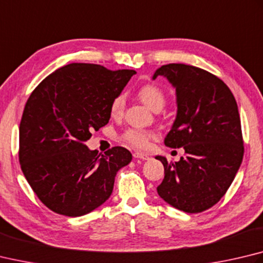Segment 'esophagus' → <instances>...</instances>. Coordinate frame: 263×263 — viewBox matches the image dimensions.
<instances>
[{"mask_svg": "<svg viewBox=\"0 0 263 263\" xmlns=\"http://www.w3.org/2000/svg\"><path fill=\"white\" fill-rule=\"evenodd\" d=\"M133 157H136V159H141V160H148V159H149V156H148L146 153H141V152H135V153H133Z\"/></svg>", "mask_w": 263, "mask_h": 263, "instance_id": "1", "label": "esophagus"}]
</instances>
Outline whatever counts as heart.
Instances as JSON below:
<instances>
[{
    "label": "heart",
    "instance_id": "b5f03b06",
    "mask_svg": "<svg viewBox=\"0 0 263 263\" xmlns=\"http://www.w3.org/2000/svg\"><path fill=\"white\" fill-rule=\"evenodd\" d=\"M138 98L142 103L154 111H160L163 109L166 102L165 93L159 86L153 84H146L140 86L137 90ZM125 108V97L118 94L112 99L110 103V114L112 116L122 115ZM156 137V133L152 130H146L142 127H128L122 133V139L137 148H145L152 139Z\"/></svg>",
    "mask_w": 263,
    "mask_h": 263
}]
</instances>
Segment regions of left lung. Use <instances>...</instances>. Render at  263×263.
<instances>
[{"instance_id": "8db88e82", "label": "left lung", "mask_w": 263, "mask_h": 263, "mask_svg": "<svg viewBox=\"0 0 263 263\" xmlns=\"http://www.w3.org/2000/svg\"><path fill=\"white\" fill-rule=\"evenodd\" d=\"M176 87L177 117L164 144L183 147L185 156L164 166L157 193L185 213L216 204L235 179L244 156L240 116L230 88L216 76L193 65L171 63L155 71Z\"/></svg>"}]
</instances>
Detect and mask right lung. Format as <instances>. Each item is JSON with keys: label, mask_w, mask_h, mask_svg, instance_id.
<instances>
[{"label": "right lung", "mask_w": 263, "mask_h": 263, "mask_svg": "<svg viewBox=\"0 0 263 263\" xmlns=\"http://www.w3.org/2000/svg\"><path fill=\"white\" fill-rule=\"evenodd\" d=\"M135 73L71 63L31 93L19 125V163L50 211L82 216L111 195L117 171L130 163L132 154L121 146L99 154L84 142L109 122L112 99Z\"/></svg>", "instance_id": "right-lung-1"}]
</instances>
